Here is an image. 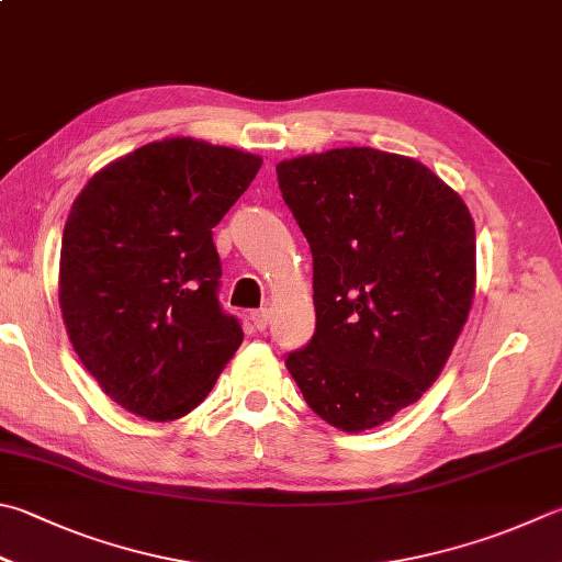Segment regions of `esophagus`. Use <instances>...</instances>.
Returning a JSON list of instances; mask_svg holds the SVG:
<instances>
[{
    "mask_svg": "<svg viewBox=\"0 0 562 562\" xmlns=\"http://www.w3.org/2000/svg\"><path fill=\"white\" fill-rule=\"evenodd\" d=\"M269 321H271V313L267 308L251 313V323H254V327H257V330H267Z\"/></svg>",
    "mask_w": 562,
    "mask_h": 562,
    "instance_id": "obj_1",
    "label": "esophagus"
}]
</instances>
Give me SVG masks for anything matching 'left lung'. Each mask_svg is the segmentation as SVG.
<instances>
[{"mask_svg":"<svg viewBox=\"0 0 562 562\" xmlns=\"http://www.w3.org/2000/svg\"><path fill=\"white\" fill-rule=\"evenodd\" d=\"M277 176L313 251L315 335L285 369L325 423L376 428L426 394L468 323L472 215L426 164L369 146L285 158Z\"/></svg>","mask_w":562,"mask_h":562,"instance_id":"left-lung-1","label":"left lung"}]
</instances>
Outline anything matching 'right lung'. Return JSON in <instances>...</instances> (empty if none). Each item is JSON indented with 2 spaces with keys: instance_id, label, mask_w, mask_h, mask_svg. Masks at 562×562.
Instances as JSON below:
<instances>
[{
  "instance_id": "obj_1",
  "label": "right lung",
  "mask_w": 562,
  "mask_h": 562,
  "mask_svg": "<svg viewBox=\"0 0 562 562\" xmlns=\"http://www.w3.org/2000/svg\"><path fill=\"white\" fill-rule=\"evenodd\" d=\"M261 156L193 136L100 168L63 229L58 303L68 340L114 404L176 420L203 404L241 345L217 301L213 227Z\"/></svg>"
}]
</instances>
